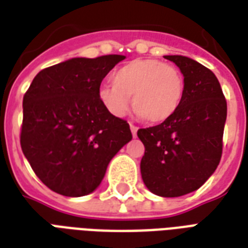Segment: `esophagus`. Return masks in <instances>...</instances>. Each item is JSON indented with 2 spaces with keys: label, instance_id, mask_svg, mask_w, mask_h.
Here are the masks:
<instances>
[{
  "label": "esophagus",
  "instance_id": "1",
  "mask_svg": "<svg viewBox=\"0 0 248 248\" xmlns=\"http://www.w3.org/2000/svg\"><path fill=\"white\" fill-rule=\"evenodd\" d=\"M130 130H131V134H133V137H137V131H138V127H137L135 124H130Z\"/></svg>",
  "mask_w": 248,
  "mask_h": 248
}]
</instances>
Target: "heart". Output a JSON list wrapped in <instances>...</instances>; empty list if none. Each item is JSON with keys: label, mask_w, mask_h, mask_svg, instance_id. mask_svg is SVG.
<instances>
[{"label": "heart", "mask_w": 248, "mask_h": 248, "mask_svg": "<svg viewBox=\"0 0 248 248\" xmlns=\"http://www.w3.org/2000/svg\"><path fill=\"white\" fill-rule=\"evenodd\" d=\"M185 94V77L175 66L159 60H134L113 73V83L98 89V99L114 117L129 111L130 97L140 117L151 124L171 118L181 106Z\"/></svg>", "instance_id": "obj_1"}]
</instances>
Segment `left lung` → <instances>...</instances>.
<instances>
[{"label":"left lung","mask_w":248,"mask_h":248,"mask_svg":"<svg viewBox=\"0 0 248 248\" xmlns=\"http://www.w3.org/2000/svg\"><path fill=\"white\" fill-rule=\"evenodd\" d=\"M181 69L185 94L177 113L138 130L145 146L140 174L155 195L181 197L198 190L218 167L227 102L213 71L188 57L165 56Z\"/></svg>","instance_id":"obj_1"}]
</instances>
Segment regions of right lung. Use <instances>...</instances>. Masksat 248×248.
Returning <instances> with one entry per match:
<instances>
[{
	"label": "right lung",
	"instance_id": "right-lung-1",
	"mask_svg": "<svg viewBox=\"0 0 248 248\" xmlns=\"http://www.w3.org/2000/svg\"><path fill=\"white\" fill-rule=\"evenodd\" d=\"M124 56L71 58L46 67L24 95L21 149L44 185L82 197L102 182L108 162L133 135L98 99L108 73Z\"/></svg>",
	"mask_w": 248,
	"mask_h": 248
}]
</instances>
